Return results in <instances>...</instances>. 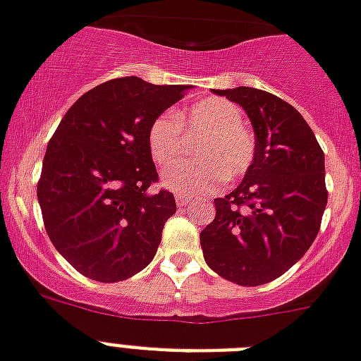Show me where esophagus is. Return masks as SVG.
<instances>
[{"instance_id": "34e87169", "label": "esophagus", "mask_w": 361, "mask_h": 361, "mask_svg": "<svg viewBox=\"0 0 361 361\" xmlns=\"http://www.w3.org/2000/svg\"><path fill=\"white\" fill-rule=\"evenodd\" d=\"M176 202H178V205H180V207H183V205L189 204L190 198L185 195H176Z\"/></svg>"}]
</instances>
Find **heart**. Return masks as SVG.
Listing matches in <instances>:
<instances>
[{
	"instance_id": "b5f03b06",
	"label": "heart",
	"mask_w": 361,
	"mask_h": 361,
	"mask_svg": "<svg viewBox=\"0 0 361 361\" xmlns=\"http://www.w3.org/2000/svg\"><path fill=\"white\" fill-rule=\"evenodd\" d=\"M159 115L148 128V150L157 165H169L183 152V135H202L195 161L174 163L163 171V183L176 192L205 195L226 180H238L255 161V137L242 124L244 114L235 102L211 97Z\"/></svg>"
}]
</instances>
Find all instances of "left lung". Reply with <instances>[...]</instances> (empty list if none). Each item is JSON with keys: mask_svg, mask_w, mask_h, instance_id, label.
I'll return each instance as SVG.
<instances>
[{"mask_svg": "<svg viewBox=\"0 0 361 361\" xmlns=\"http://www.w3.org/2000/svg\"><path fill=\"white\" fill-rule=\"evenodd\" d=\"M240 104L255 130V161L237 189L214 198L200 233L209 268L240 286L286 274L316 240L325 213V154L292 104L257 87L214 90Z\"/></svg>", "mask_w": 361, "mask_h": 361, "instance_id": "left-lung-1", "label": "left lung"}]
</instances>
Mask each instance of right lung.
I'll return each instance as SVG.
<instances>
[{
	"instance_id": "1",
	"label": "right lung",
	"mask_w": 361,
	"mask_h": 361,
	"mask_svg": "<svg viewBox=\"0 0 361 361\" xmlns=\"http://www.w3.org/2000/svg\"><path fill=\"white\" fill-rule=\"evenodd\" d=\"M189 86L111 78L63 115L44 156L38 202L60 255L86 277L117 283L150 264L176 213L148 150V128Z\"/></svg>"
}]
</instances>
